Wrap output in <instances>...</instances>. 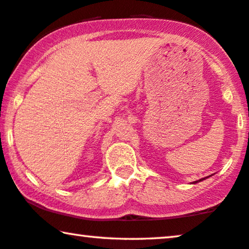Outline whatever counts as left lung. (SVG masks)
<instances>
[{
  "label": "left lung",
  "mask_w": 249,
  "mask_h": 249,
  "mask_svg": "<svg viewBox=\"0 0 249 249\" xmlns=\"http://www.w3.org/2000/svg\"><path fill=\"white\" fill-rule=\"evenodd\" d=\"M207 178H208V177H207ZM205 178H200V180H198V181H195L194 183H197V182H199V181H203V180H205Z\"/></svg>",
  "instance_id": "left-lung-1"
}]
</instances>
